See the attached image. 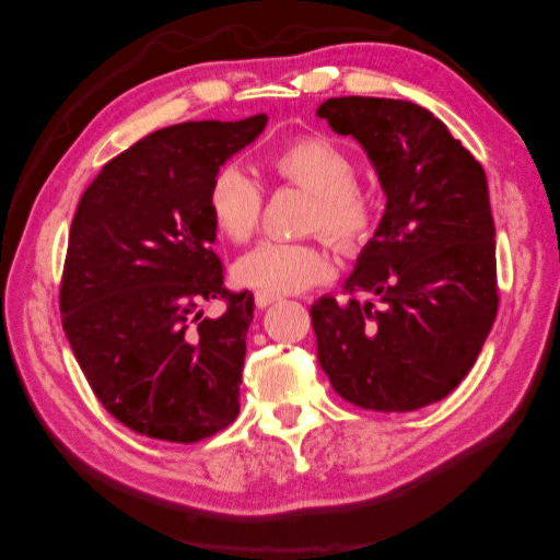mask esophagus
Returning a JSON list of instances; mask_svg holds the SVG:
<instances>
[{
	"label": "esophagus",
	"instance_id": "obj_1",
	"mask_svg": "<svg viewBox=\"0 0 560 560\" xmlns=\"http://www.w3.org/2000/svg\"><path fill=\"white\" fill-rule=\"evenodd\" d=\"M280 298H275V295H265V292H258V295H255V305L258 307H268V305H272V302H278Z\"/></svg>",
	"mask_w": 560,
	"mask_h": 560
}]
</instances>
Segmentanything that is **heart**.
Returning <instances> with one entry per match:
<instances>
[{
	"instance_id": "1",
	"label": "heart",
	"mask_w": 560,
	"mask_h": 560,
	"mask_svg": "<svg viewBox=\"0 0 560 560\" xmlns=\"http://www.w3.org/2000/svg\"><path fill=\"white\" fill-rule=\"evenodd\" d=\"M268 168L280 183L302 188L310 200L302 213V233H319L342 255H354L370 243L380 218V196L357 180L350 151L323 136H300L270 153ZM265 196L260 183L228 163L208 188V210L228 241L243 245L258 233ZM243 285L265 295H295L332 275L323 241H268L247 253L235 268Z\"/></svg>"
}]
</instances>
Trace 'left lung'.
<instances>
[{"label":"left lung","instance_id":"1","mask_svg":"<svg viewBox=\"0 0 560 560\" xmlns=\"http://www.w3.org/2000/svg\"><path fill=\"white\" fill-rule=\"evenodd\" d=\"M317 116L362 143L387 196L347 300L310 307L319 366L354 407L421 409L459 387L497 319L487 173L411 101L340 96Z\"/></svg>","mask_w":560,"mask_h":560}]
</instances>
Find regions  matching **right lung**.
Wrapping results in <instances>:
<instances>
[{"label": "right lung", "mask_w": 560, "mask_h": 560, "mask_svg": "<svg viewBox=\"0 0 560 560\" xmlns=\"http://www.w3.org/2000/svg\"><path fill=\"white\" fill-rule=\"evenodd\" d=\"M268 116L186 121L101 168L79 200L61 275V325L104 409L136 434L194 444L241 411L253 295L223 285L208 188ZM226 313L203 318L202 302Z\"/></svg>", "instance_id": "right-lung-1"}]
</instances>
